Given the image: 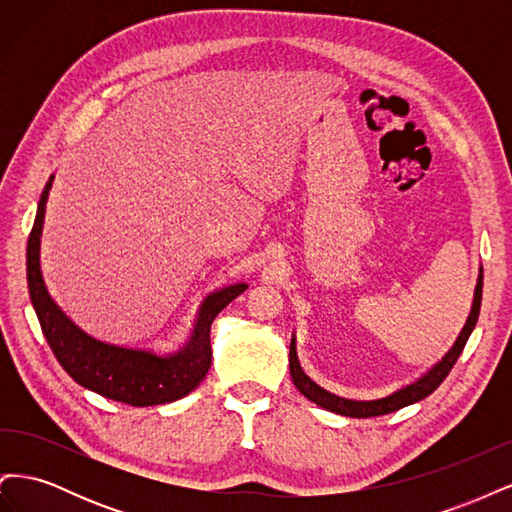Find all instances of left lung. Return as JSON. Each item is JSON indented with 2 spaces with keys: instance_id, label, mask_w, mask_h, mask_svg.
<instances>
[{
  "instance_id": "8db88e82",
  "label": "left lung",
  "mask_w": 512,
  "mask_h": 512,
  "mask_svg": "<svg viewBox=\"0 0 512 512\" xmlns=\"http://www.w3.org/2000/svg\"><path fill=\"white\" fill-rule=\"evenodd\" d=\"M480 299H483V271H480V275H478L472 312L468 316L466 327H463V331L459 333L455 346L446 352L444 359L436 367H433L429 374H425L421 380H416L414 384L406 386V389H401V391H397L389 397L376 399V401H352V399H344V397H337L329 391H324L322 386H318L314 380H309L305 371L301 369L299 359H297V348H294V339L290 342V354H288L292 382L309 401H314V404L322 406L324 410H331L335 414H344V416L367 418V416L389 414V412H395V410L404 408V406H410V404H414V401H421L427 395H431L444 382V378L451 374V369L457 363L459 354L463 352V348H466L470 333L476 327V320H478V314H480Z\"/></svg>"
}]
</instances>
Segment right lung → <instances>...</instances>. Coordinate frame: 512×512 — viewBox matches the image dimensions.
<instances>
[{
    "instance_id": "obj_1",
    "label": "right lung",
    "mask_w": 512,
    "mask_h": 512,
    "mask_svg": "<svg viewBox=\"0 0 512 512\" xmlns=\"http://www.w3.org/2000/svg\"><path fill=\"white\" fill-rule=\"evenodd\" d=\"M53 183L46 181L38 203L34 228L27 241V288L36 309L42 333L55 359L85 389L130 406L168 404L194 391L211 367V322L222 309L237 299L245 284L228 286L209 294L196 320L188 346L170 356H156L145 350H130L98 342L83 333L61 312L46 292L40 271V235L44 207Z\"/></svg>"
}]
</instances>
